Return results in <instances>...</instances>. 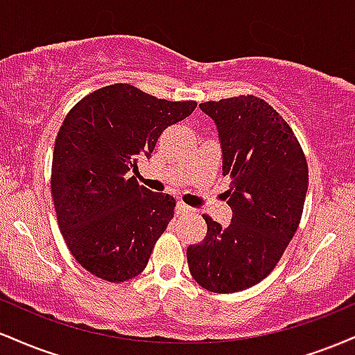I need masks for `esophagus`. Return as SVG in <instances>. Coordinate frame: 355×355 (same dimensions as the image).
Segmentation results:
<instances>
[{
	"mask_svg": "<svg viewBox=\"0 0 355 355\" xmlns=\"http://www.w3.org/2000/svg\"><path fill=\"white\" fill-rule=\"evenodd\" d=\"M177 214L178 215H187V214H191V209L189 205H185L183 202H178L177 203Z\"/></svg>",
	"mask_w": 355,
	"mask_h": 355,
	"instance_id": "esophagus-1",
	"label": "esophagus"
}]
</instances>
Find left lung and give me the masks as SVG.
Wrapping results in <instances>:
<instances>
[{"mask_svg":"<svg viewBox=\"0 0 355 355\" xmlns=\"http://www.w3.org/2000/svg\"><path fill=\"white\" fill-rule=\"evenodd\" d=\"M215 121L223 152L232 222L209 215L207 235L187 248L195 282L215 294L259 284L282 259L302 218L309 166L287 121L266 100L239 95L200 103Z\"/></svg>","mask_w":355,"mask_h":355,"instance_id":"1","label":"left lung"}]
</instances>
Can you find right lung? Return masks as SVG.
I'll list each match as a JSON object with an SVG mask.
<instances>
[{
    "label": "right lung",
    "mask_w": 355,
    "mask_h": 355,
    "mask_svg": "<svg viewBox=\"0 0 355 355\" xmlns=\"http://www.w3.org/2000/svg\"><path fill=\"white\" fill-rule=\"evenodd\" d=\"M195 107L115 83L68 112L53 150L51 195L64 243L89 274L118 284L144 272L175 198L138 185L128 172Z\"/></svg>",
    "instance_id": "obj_1"
}]
</instances>
